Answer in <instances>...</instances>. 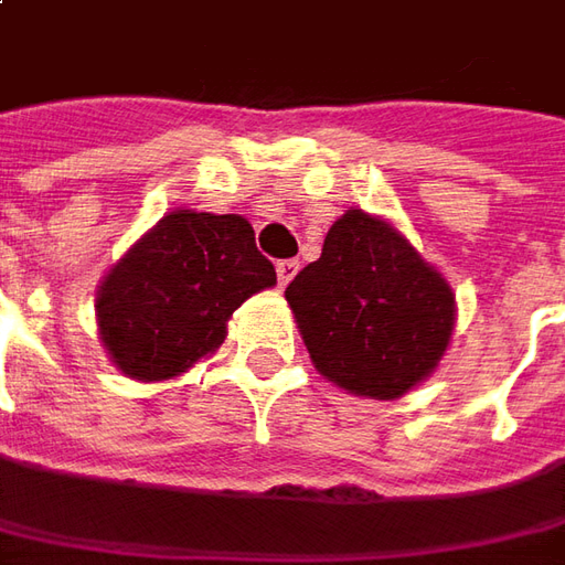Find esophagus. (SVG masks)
I'll return each mask as SVG.
<instances>
[{"label":"esophagus","mask_w":565,"mask_h":565,"mask_svg":"<svg viewBox=\"0 0 565 565\" xmlns=\"http://www.w3.org/2000/svg\"><path fill=\"white\" fill-rule=\"evenodd\" d=\"M295 274H298V260H279V264H276V279H279L282 289L295 279Z\"/></svg>","instance_id":"1"}]
</instances>
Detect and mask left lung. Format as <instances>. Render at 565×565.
Wrapping results in <instances>:
<instances>
[{
    "instance_id": "obj_1",
    "label": "left lung",
    "mask_w": 565,
    "mask_h": 565,
    "mask_svg": "<svg viewBox=\"0 0 565 565\" xmlns=\"http://www.w3.org/2000/svg\"><path fill=\"white\" fill-rule=\"evenodd\" d=\"M310 363L365 399H399L437 372L455 332L449 279L394 221L348 209L286 289Z\"/></svg>"
}]
</instances>
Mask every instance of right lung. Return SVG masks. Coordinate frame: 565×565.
I'll list each match as a JSON object with an SVG mask.
<instances>
[{
	"mask_svg": "<svg viewBox=\"0 0 565 565\" xmlns=\"http://www.w3.org/2000/svg\"><path fill=\"white\" fill-rule=\"evenodd\" d=\"M274 286L243 215L174 209L100 279L97 338L126 379H181L224 344L233 310Z\"/></svg>",
	"mask_w": 565,
	"mask_h": 565,
	"instance_id": "right-lung-1",
	"label": "right lung"
}]
</instances>
